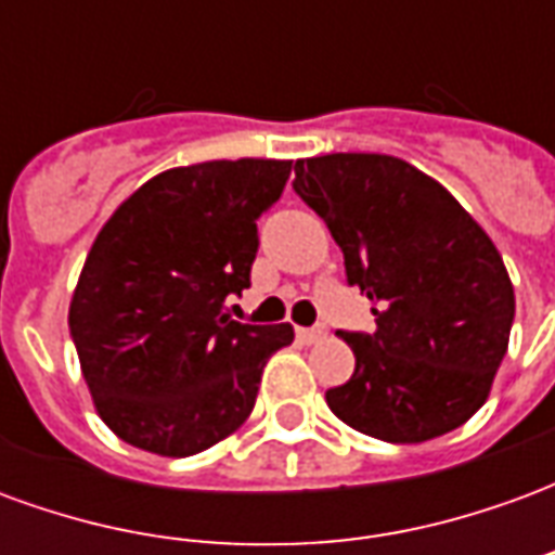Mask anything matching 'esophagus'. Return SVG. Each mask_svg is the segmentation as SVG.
Masks as SVG:
<instances>
[{
	"instance_id": "1",
	"label": "esophagus",
	"mask_w": 555,
	"mask_h": 555,
	"mask_svg": "<svg viewBox=\"0 0 555 555\" xmlns=\"http://www.w3.org/2000/svg\"><path fill=\"white\" fill-rule=\"evenodd\" d=\"M297 338L302 345H314V341L326 338V326H302V330H297Z\"/></svg>"
}]
</instances>
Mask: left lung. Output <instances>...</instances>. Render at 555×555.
Returning <instances> with one entry per match:
<instances>
[{
  "label": "left lung",
  "mask_w": 555,
  "mask_h": 555,
  "mask_svg": "<svg viewBox=\"0 0 555 555\" xmlns=\"http://www.w3.org/2000/svg\"><path fill=\"white\" fill-rule=\"evenodd\" d=\"M294 193L324 219L374 333L338 330L357 357L326 389L345 425L386 442L461 428L508 350L514 288L496 246L440 183L389 154L297 159Z\"/></svg>",
  "instance_id": "obj_1"
}]
</instances>
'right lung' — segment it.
<instances>
[{
	"instance_id": "obj_1",
	"label": "right lung",
	"mask_w": 555,
	"mask_h": 555,
	"mask_svg": "<svg viewBox=\"0 0 555 555\" xmlns=\"http://www.w3.org/2000/svg\"><path fill=\"white\" fill-rule=\"evenodd\" d=\"M291 159H210L142 183L91 246L70 300V338L94 408L130 446L186 457L253 413L291 324H241L225 300L249 288L258 217Z\"/></svg>"
}]
</instances>
